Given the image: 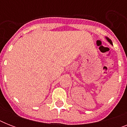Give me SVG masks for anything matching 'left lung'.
I'll list each match as a JSON object with an SVG mask.
<instances>
[{
  "instance_id": "left-lung-1",
  "label": "left lung",
  "mask_w": 127,
  "mask_h": 127,
  "mask_svg": "<svg viewBox=\"0 0 127 127\" xmlns=\"http://www.w3.org/2000/svg\"><path fill=\"white\" fill-rule=\"evenodd\" d=\"M105 39H107V41H108V42L109 43L111 44V45H113V43H112V41L109 38V37H105Z\"/></svg>"
}]
</instances>
